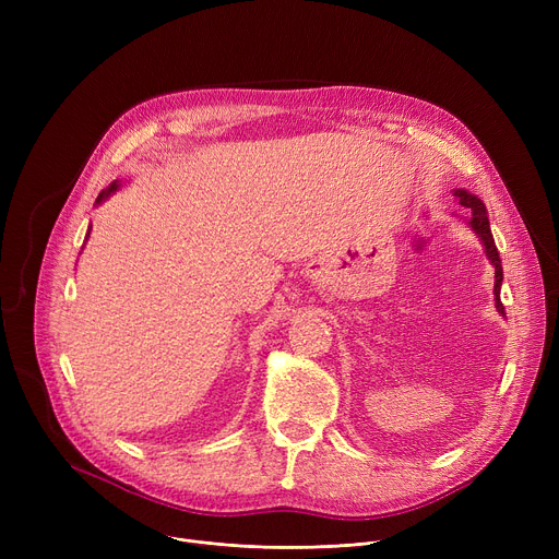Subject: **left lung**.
I'll list each match as a JSON object with an SVG mask.
<instances>
[{
	"instance_id": "1",
	"label": "left lung",
	"mask_w": 559,
	"mask_h": 559,
	"mask_svg": "<svg viewBox=\"0 0 559 559\" xmlns=\"http://www.w3.org/2000/svg\"><path fill=\"white\" fill-rule=\"evenodd\" d=\"M455 199L460 201V205H464V209L468 211V215H472V219H468V226H472L476 230L478 238L483 240L485 245V253L489 258V262L493 264L496 270V283H493V297H496V310L506 314V308L501 304V283H503V267H501V255H498V249L493 245V238H491V228H489V217H487V211H485V203L466 190H455L453 192Z\"/></svg>"
}]
</instances>
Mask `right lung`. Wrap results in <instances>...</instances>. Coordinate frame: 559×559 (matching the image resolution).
I'll return each mask as SVG.
<instances>
[{
	"label": "right lung",
	"mask_w": 559,
	"mask_h": 559,
	"mask_svg": "<svg viewBox=\"0 0 559 559\" xmlns=\"http://www.w3.org/2000/svg\"><path fill=\"white\" fill-rule=\"evenodd\" d=\"M117 188H120V183L112 181V183H110L106 190H102V192H99V197H97V203H102L104 199H108V197H110V194H112Z\"/></svg>",
	"instance_id": "add662e5"
}]
</instances>
